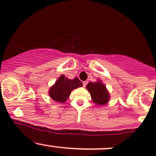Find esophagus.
<instances>
[{"label":"esophagus","instance_id":"1","mask_svg":"<svg viewBox=\"0 0 156 156\" xmlns=\"http://www.w3.org/2000/svg\"><path fill=\"white\" fill-rule=\"evenodd\" d=\"M87 83H88V82H87V81H83V87H86V86H87Z\"/></svg>","mask_w":156,"mask_h":156}]
</instances>
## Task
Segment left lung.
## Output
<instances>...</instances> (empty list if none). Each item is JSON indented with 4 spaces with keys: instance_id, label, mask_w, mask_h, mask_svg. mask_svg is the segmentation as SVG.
I'll return each mask as SVG.
<instances>
[{
    "instance_id": "obj_1",
    "label": "left lung",
    "mask_w": 156,
    "mask_h": 156,
    "mask_svg": "<svg viewBox=\"0 0 156 156\" xmlns=\"http://www.w3.org/2000/svg\"><path fill=\"white\" fill-rule=\"evenodd\" d=\"M87 89L90 92L94 103L98 105H104L108 102L109 99V92L105 85L101 81L90 82L87 85Z\"/></svg>"
}]
</instances>
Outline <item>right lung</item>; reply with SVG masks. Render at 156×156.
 Here are the masks:
<instances>
[{
    "label": "right lung",
    "mask_w": 156,
    "mask_h": 156,
    "mask_svg": "<svg viewBox=\"0 0 156 156\" xmlns=\"http://www.w3.org/2000/svg\"><path fill=\"white\" fill-rule=\"evenodd\" d=\"M82 82L78 78L71 80L65 78L64 75H61L49 90V96L55 101L64 103L73 90L82 87Z\"/></svg>",
    "instance_id": "right-lung-1"
}]
</instances>
